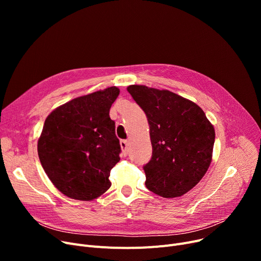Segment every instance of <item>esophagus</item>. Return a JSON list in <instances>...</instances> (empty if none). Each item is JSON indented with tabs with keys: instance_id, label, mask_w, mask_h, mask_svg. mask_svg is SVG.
I'll use <instances>...</instances> for the list:
<instances>
[{
	"instance_id": "34e87169",
	"label": "esophagus",
	"mask_w": 261,
	"mask_h": 261,
	"mask_svg": "<svg viewBox=\"0 0 261 261\" xmlns=\"http://www.w3.org/2000/svg\"><path fill=\"white\" fill-rule=\"evenodd\" d=\"M120 147H121V150H122V153L126 155L128 153V142L126 140L120 141Z\"/></svg>"
}]
</instances>
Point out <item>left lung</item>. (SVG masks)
Wrapping results in <instances>:
<instances>
[{"instance_id": "obj_1", "label": "left lung", "mask_w": 261, "mask_h": 261, "mask_svg": "<svg viewBox=\"0 0 261 261\" xmlns=\"http://www.w3.org/2000/svg\"><path fill=\"white\" fill-rule=\"evenodd\" d=\"M145 112L152 156L146 165V187L164 198L181 197L206 173L215 129L203 110L167 90L133 85L127 88Z\"/></svg>"}]
</instances>
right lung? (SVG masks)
<instances>
[{"mask_svg":"<svg viewBox=\"0 0 261 261\" xmlns=\"http://www.w3.org/2000/svg\"><path fill=\"white\" fill-rule=\"evenodd\" d=\"M119 90L110 87L72 99L46 117L38 155L51 183L66 197L91 201L111 186L120 145L109 112Z\"/></svg>","mask_w":261,"mask_h":261,"instance_id":"add662e5","label":"right lung"}]
</instances>
